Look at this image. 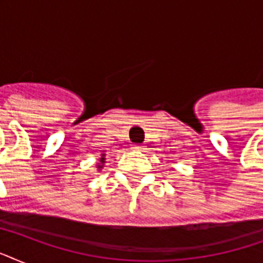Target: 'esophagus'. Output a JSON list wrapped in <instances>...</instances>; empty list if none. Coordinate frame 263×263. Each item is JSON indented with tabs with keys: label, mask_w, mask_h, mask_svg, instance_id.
<instances>
[{
	"label": "esophagus",
	"mask_w": 263,
	"mask_h": 263,
	"mask_svg": "<svg viewBox=\"0 0 263 263\" xmlns=\"http://www.w3.org/2000/svg\"><path fill=\"white\" fill-rule=\"evenodd\" d=\"M134 148L139 150V152H144V150H146V146H143V144H135V146H134Z\"/></svg>",
	"instance_id": "1"
}]
</instances>
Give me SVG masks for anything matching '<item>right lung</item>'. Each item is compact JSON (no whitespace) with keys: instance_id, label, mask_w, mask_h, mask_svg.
I'll list each match as a JSON object with an SVG mask.
<instances>
[{"instance_id":"obj_1","label":"right lung","mask_w":263,"mask_h":263,"mask_svg":"<svg viewBox=\"0 0 263 263\" xmlns=\"http://www.w3.org/2000/svg\"><path fill=\"white\" fill-rule=\"evenodd\" d=\"M105 157H106V154L102 153V154H101V158H99L98 161V164H97V171H99V172H101V169L103 168V165H105V162H106V161H105Z\"/></svg>"}]
</instances>
